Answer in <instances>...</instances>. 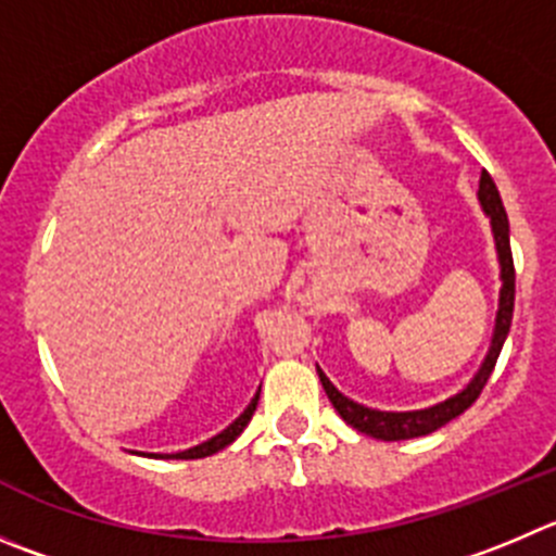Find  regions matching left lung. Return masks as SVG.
I'll return each instance as SVG.
<instances>
[{"label": "left lung", "mask_w": 556, "mask_h": 556, "mask_svg": "<svg viewBox=\"0 0 556 556\" xmlns=\"http://www.w3.org/2000/svg\"><path fill=\"white\" fill-rule=\"evenodd\" d=\"M480 204L489 213L491 218V229H494V242H496V253H500V264H502V294H500V314H496V330H494V341H491V352L485 357L483 368L478 371V377L467 384V390H462L453 399L442 401V404L431 406V409H420V412H379V409H368L363 404H354L352 399H346L343 393H338L332 388L330 379L319 371L321 388H325L327 399L332 401L338 415L349 422L357 431L368 433L374 440H384V442H399V440H412V437H426V433L437 431L445 422H451L453 417H458L462 412H467L475 401L480 399L483 393L485 382H489L491 371L496 366V357L502 352V343H505L507 330H510L513 321V300H516V267H513V251H510V226H507V213L502 207L500 190H496L494 179L491 174L485 172L480 174Z\"/></svg>", "instance_id": "8db88e82"}]
</instances>
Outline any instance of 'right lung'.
<instances>
[{"mask_svg": "<svg viewBox=\"0 0 556 556\" xmlns=\"http://www.w3.org/2000/svg\"><path fill=\"white\" fill-rule=\"evenodd\" d=\"M256 404H258V395H253V401H251V404H248V409L242 412V415L237 417V420L231 422V426L226 428V431H220L218 437H213V440L202 442V445H195V447H190V451H182V453H174V456H166V458H204V456H213V453L224 451L226 445H231V442H235L237 437H240L242 428L248 426V420H251L253 412H256Z\"/></svg>", "mask_w": 556, "mask_h": 556, "instance_id": "right-lung-1", "label": "right lung"}]
</instances>
